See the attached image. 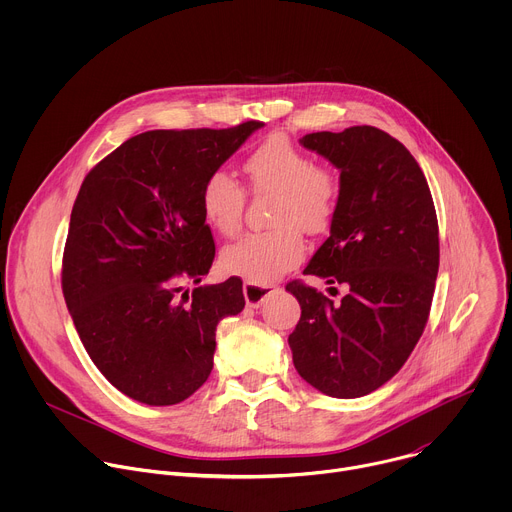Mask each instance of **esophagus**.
Segmentation results:
<instances>
[{
    "label": "esophagus",
    "mask_w": 512,
    "mask_h": 512,
    "mask_svg": "<svg viewBox=\"0 0 512 512\" xmlns=\"http://www.w3.org/2000/svg\"><path fill=\"white\" fill-rule=\"evenodd\" d=\"M277 291V285L265 283V285H255V283H245L243 285V294L245 302L249 308H259L269 296H273Z\"/></svg>",
    "instance_id": "obj_1"
}]
</instances>
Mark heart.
Wrapping results in <instances>:
<instances>
[{
	"mask_svg": "<svg viewBox=\"0 0 512 512\" xmlns=\"http://www.w3.org/2000/svg\"><path fill=\"white\" fill-rule=\"evenodd\" d=\"M243 170L255 192H273L271 225L265 233H249L227 245L221 267L229 275L249 283L265 285L296 267L310 235L324 233L336 214L338 182L318 168L306 152L296 148L285 135H271L247 156ZM245 190L223 170L206 176L200 188V210L206 225L223 237L241 229Z\"/></svg>",
	"mask_w": 512,
	"mask_h": 512,
	"instance_id": "1",
	"label": "heart"
}]
</instances>
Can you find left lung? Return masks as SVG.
Instances as JSON below:
<instances>
[{"label":"left lung","instance_id":"1","mask_svg":"<svg viewBox=\"0 0 512 512\" xmlns=\"http://www.w3.org/2000/svg\"><path fill=\"white\" fill-rule=\"evenodd\" d=\"M340 170L330 237L304 269L348 294L285 285L302 306L287 342L300 377L354 399L393 379L423 334L440 267V231L427 180L401 141L356 125L300 139Z\"/></svg>","mask_w":512,"mask_h":512}]
</instances>
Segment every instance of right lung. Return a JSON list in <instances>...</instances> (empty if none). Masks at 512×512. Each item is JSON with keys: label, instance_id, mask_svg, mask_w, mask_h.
<instances>
[{"label": "right lung", "instance_id": "add662e5", "mask_svg": "<svg viewBox=\"0 0 512 512\" xmlns=\"http://www.w3.org/2000/svg\"><path fill=\"white\" fill-rule=\"evenodd\" d=\"M154 129L123 141L72 206L62 294L95 367L123 395L176 405L212 371L216 324L245 308L243 281L199 285L214 259L200 188L261 129Z\"/></svg>", "mask_w": 512, "mask_h": 512}]
</instances>
